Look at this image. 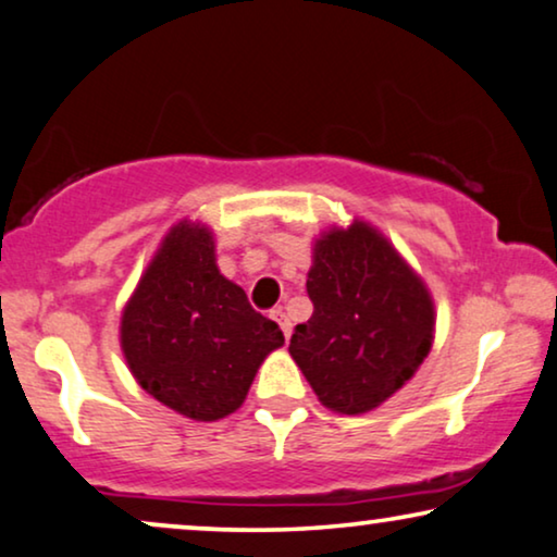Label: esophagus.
I'll list each match as a JSON object with an SVG mask.
<instances>
[{
  "label": "esophagus",
  "mask_w": 557,
  "mask_h": 557,
  "mask_svg": "<svg viewBox=\"0 0 557 557\" xmlns=\"http://www.w3.org/2000/svg\"><path fill=\"white\" fill-rule=\"evenodd\" d=\"M270 318L274 323L280 325V329H283V333H285V338H290V333H293V323H290V318H287V313L283 308H274L272 313H270Z\"/></svg>",
  "instance_id": "obj_1"
}]
</instances>
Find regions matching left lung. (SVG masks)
<instances>
[{
	"label": "left lung",
	"mask_w": 557,
	"mask_h": 557,
	"mask_svg": "<svg viewBox=\"0 0 557 557\" xmlns=\"http://www.w3.org/2000/svg\"><path fill=\"white\" fill-rule=\"evenodd\" d=\"M306 287L313 315L290 356L323 407L369 412L412 380L433 346L435 302L380 228L354 219L321 232Z\"/></svg>",
	"instance_id": "1"
}]
</instances>
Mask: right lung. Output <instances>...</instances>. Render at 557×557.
I'll use <instances>...</instances> for the list:
<instances>
[{"instance_id": "1", "label": "right lung", "mask_w": 557, "mask_h": 557, "mask_svg": "<svg viewBox=\"0 0 557 557\" xmlns=\"http://www.w3.org/2000/svg\"><path fill=\"white\" fill-rule=\"evenodd\" d=\"M119 344L147 395L183 418L213 422L239 410L285 336L221 274L213 228L183 219L162 236L129 295Z\"/></svg>"}]
</instances>
